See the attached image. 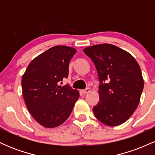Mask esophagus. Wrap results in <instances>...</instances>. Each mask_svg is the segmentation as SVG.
<instances>
[{"label":"esophagus","instance_id":"esophagus-1","mask_svg":"<svg viewBox=\"0 0 155 155\" xmlns=\"http://www.w3.org/2000/svg\"><path fill=\"white\" fill-rule=\"evenodd\" d=\"M90 87H87L86 89H85V90H82V92L84 94H87V93H89V92H90Z\"/></svg>","mask_w":155,"mask_h":155}]
</instances>
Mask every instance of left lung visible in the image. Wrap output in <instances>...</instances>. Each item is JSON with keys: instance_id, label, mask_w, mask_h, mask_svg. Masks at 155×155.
<instances>
[{"instance_id": "left-lung-1", "label": "left lung", "mask_w": 155, "mask_h": 155, "mask_svg": "<svg viewBox=\"0 0 155 155\" xmlns=\"http://www.w3.org/2000/svg\"><path fill=\"white\" fill-rule=\"evenodd\" d=\"M84 52L95 64L100 81V101L93 107L94 114L106 125L124 123L138 107L143 91L139 65L130 53L113 44L92 46Z\"/></svg>"}]
</instances>
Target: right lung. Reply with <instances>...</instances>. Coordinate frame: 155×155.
Wrapping results in <instances>:
<instances>
[{
	"label": "right lung",
	"mask_w": 155,
	"mask_h": 155,
	"mask_svg": "<svg viewBox=\"0 0 155 155\" xmlns=\"http://www.w3.org/2000/svg\"><path fill=\"white\" fill-rule=\"evenodd\" d=\"M76 51L66 46L51 47L32 60L22 76L27 108L35 120L47 128L63 124L79 97L77 90L59 85L68 78L69 62Z\"/></svg>",
	"instance_id": "right-lung-1"
}]
</instances>
